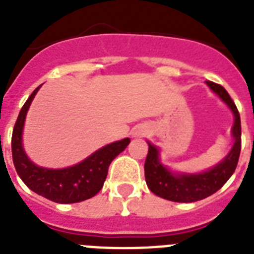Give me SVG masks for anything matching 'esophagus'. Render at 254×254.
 <instances>
[{
    "label": "esophagus",
    "mask_w": 254,
    "mask_h": 254,
    "mask_svg": "<svg viewBox=\"0 0 254 254\" xmlns=\"http://www.w3.org/2000/svg\"><path fill=\"white\" fill-rule=\"evenodd\" d=\"M147 133H148V127H147L146 125H140V127H137L133 131H131V135H133L134 138H140L144 137Z\"/></svg>",
    "instance_id": "34e87169"
}]
</instances>
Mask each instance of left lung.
<instances>
[{"instance_id":"obj_1","label":"left lung","mask_w":254,"mask_h":254,"mask_svg":"<svg viewBox=\"0 0 254 254\" xmlns=\"http://www.w3.org/2000/svg\"><path fill=\"white\" fill-rule=\"evenodd\" d=\"M206 85L214 94L218 95L219 99L230 108L234 115V125L231 129L234 144L229 153L214 167L200 173H185L174 172L161 164L160 150L147 140L148 153L144 163L146 183L155 195L163 199L176 203H193L197 200L205 199L217 192L229 181L236 169L242 148L240 115L229 93L221 85L214 84L212 81H206Z\"/></svg>"}]
</instances>
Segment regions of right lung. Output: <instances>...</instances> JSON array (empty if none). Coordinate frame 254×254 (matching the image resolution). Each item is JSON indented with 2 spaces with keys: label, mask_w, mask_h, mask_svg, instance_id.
<instances>
[{
  "label": "right lung",
  "mask_w": 254,
  "mask_h": 254,
  "mask_svg": "<svg viewBox=\"0 0 254 254\" xmlns=\"http://www.w3.org/2000/svg\"><path fill=\"white\" fill-rule=\"evenodd\" d=\"M40 87L29 95L19 112L12 130L11 151L15 169L28 189L54 203L72 204L90 199L101 191L107 178L110 164L127 148L130 139L124 138L102 147L72 167L62 169L38 167L25 153L23 147V129L27 112Z\"/></svg>",
  "instance_id": "add662e5"
}]
</instances>
